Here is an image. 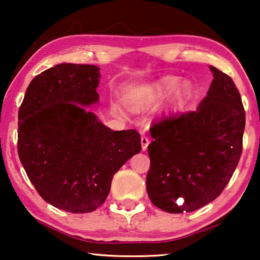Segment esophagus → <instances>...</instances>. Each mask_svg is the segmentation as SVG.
Returning a JSON list of instances; mask_svg holds the SVG:
<instances>
[{
  "mask_svg": "<svg viewBox=\"0 0 260 260\" xmlns=\"http://www.w3.org/2000/svg\"><path fill=\"white\" fill-rule=\"evenodd\" d=\"M149 142H150V141H149V139L147 138V136L142 135V138H141V146H142V150L143 151L147 150V148L149 146Z\"/></svg>",
  "mask_w": 260,
  "mask_h": 260,
  "instance_id": "esophagus-1",
  "label": "esophagus"
}]
</instances>
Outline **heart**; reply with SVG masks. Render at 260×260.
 Listing matches in <instances>:
<instances>
[{"mask_svg":"<svg viewBox=\"0 0 260 260\" xmlns=\"http://www.w3.org/2000/svg\"><path fill=\"white\" fill-rule=\"evenodd\" d=\"M179 85V80L177 78H167L165 79L164 81H161L159 85H158V88L156 89L155 93H153V95L151 96L150 99H143L141 101H136V102L134 103V107H140V105H144V104H149L151 103L152 101H155L156 99L159 98L160 95L162 94H166V93H171V91H173L175 88L178 87ZM180 91L181 93H184V91H188L189 90V86L188 83H182L181 86H180Z\"/></svg>","mask_w":260,"mask_h":260,"instance_id":"heart-1","label":"heart"}]
</instances>
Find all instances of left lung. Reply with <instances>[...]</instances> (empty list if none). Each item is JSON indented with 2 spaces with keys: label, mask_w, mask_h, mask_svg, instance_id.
Returning a JSON list of instances; mask_svg holds the SVG:
<instances>
[{
  "label": "left lung",
  "mask_w": 260,
  "mask_h": 260,
  "mask_svg": "<svg viewBox=\"0 0 260 260\" xmlns=\"http://www.w3.org/2000/svg\"><path fill=\"white\" fill-rule=\"evenodd\" d=\"M206 98L195 111L153 122L148 146L149 199L170 213L191 212L217 199L242 153L245 111L230 76L214 67Z\"/></svg>",
  "instance_id": "obj_1"
}]
</instances>
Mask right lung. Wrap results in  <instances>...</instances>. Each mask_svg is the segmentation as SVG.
<instances>
[{"label":"right lung","mask_w":260,"mask_h":260,"mask_svg":"<svg viewBox=\"0 0 260 260\" xmlns=\"http://www.w3.org/2000/svg\"><path fill=\"white\" fill-rule=\"evenodd\" d=\"M100 68L63 63L30 81L18 112V155L43 200L72 213L104 203L111 181L141 151L135 129L112 131L86 108L99 102Z\"/></svg>","instance_id":"add662e5"}]
</instances>
